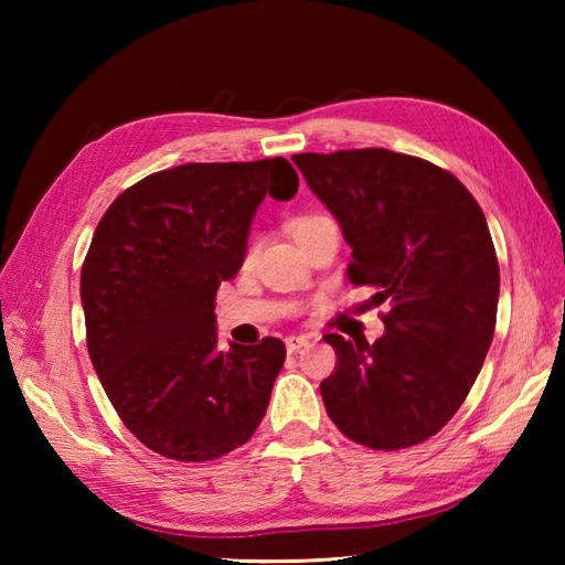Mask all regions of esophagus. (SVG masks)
Masks as SVG:
<instances>
[{
	"instance_id": "obj_1",
	"label": "esophagus",
	"mask_w": 565,
	"mask_h": 565,
	"mask_svg": "<svg viewBox=\"0 0 565 565\" xmlns=\"http://www.w3.org/2000/svg\"><path fill=\"white\" fill-rule=\"evenodd\" d=\"M309 343H311V337H289V339H286V349L299 351L303 347H309Z\"/></svg>"
}]
</instances>
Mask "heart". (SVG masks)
<instances>
[{"mask_svg": "<svg viewBox=\"0 0 565 565\" xmlns=\"http://www.w3.org/2000/svg\"><path fill=\"white\" fill-rule=\"evenodd\" d=\"M327 224H331V222H329L327 216H321V214H296L291 222H289V232L294 234L296 242H303L306 236L313 234V232H317V228L327 226ZM254 256H256V244H248L246 262H252Z\"/></svg>", "mask_w": 565, "mask_h": 565, "instance_id": "b5f03b06", "label": "heart"}]
</instances>
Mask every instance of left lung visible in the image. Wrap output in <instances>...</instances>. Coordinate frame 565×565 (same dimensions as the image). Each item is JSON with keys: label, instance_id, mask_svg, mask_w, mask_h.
I'll list each match as a JSON object with an SVG mask.
<instances>
[{"label": "left lung", "instance_id": "obj_1", "mask_svg": "<svg viewBox=\"0 0 565 565\" xmlns=\"http://www.w3.org/2000/svg\"><path fill=\"white\" fill-rule=\"evenodd\" d=\"M294 164L353 248L349 281L388 301L374 343L323 337L337 351L327 414L374 451L424 444L461 408L493 339L501 279L481 206L451 171L398 151H306Z\"/></svg>", "mask_w": 565, "mask_h": 565}]
</instances>
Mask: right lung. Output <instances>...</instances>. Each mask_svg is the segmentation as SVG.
Returning a JSON list of instances; mask_svg holds the SVG:
<instances>
[{
  "mask_svg": "<svg viewBox=\"0 0 565 565\" xmlns=\"http://www.w3.org/2000/svg\"><path fill=\"white\" fill-rule=\"evenodd\" d=\"M296 189L284 157L181 164L104 212L82 266L89 359L124 426L159 456L214 461L259 428L284 341L218 351L214 299L242 269L256 206Z\"/></svg>",
  "mask_w": 565,
  "mask_h": 565,
  "instance_id": "1",
  "label": "right lung"
}]
</instances>
